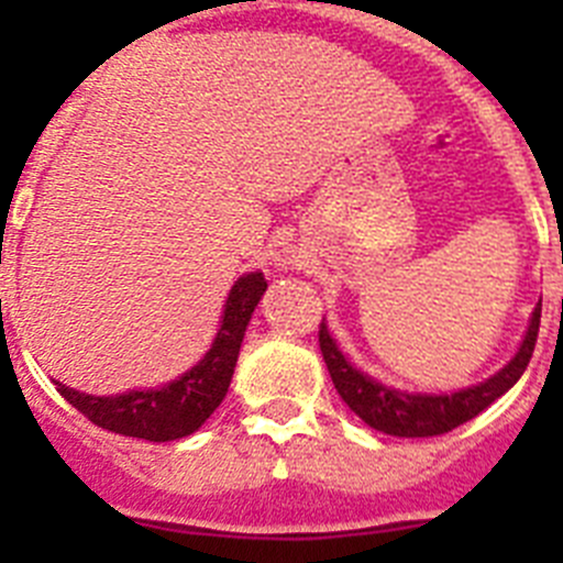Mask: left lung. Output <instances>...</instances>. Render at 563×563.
<instances>
[{
  "mask_svg": "<svg viewBox=\"0 0 563 563\" xmlns=\"http://www.w3.org/2000/svg\"><path fill=\"white\" fill-rule=\"evenodd\" d=\"M541 324V305L533 310L530 327L525 332L519 352L514 361L507 363L505 369L496 372L494 377H487L479 386H467V389L454 391V395H409V391L391 389L383 386L375 377L363 375L355 369L343 352L338 350V343L327 332V324L321 321L318 327V343H321V355H324L327 369H330L332 383H335L338 395L343 402L361 417L366 426L375 431L391 437H437L449 434L462 422L474 420L479 411H485L494 400H499L521 375H525L527 363L533 357L536 338H539Z\"/></svg>",
  "mask_w": 563,
  "mask_h": 563,
  "instance_id": "obj_1",
  "label": "left lung"
}]
</instances>
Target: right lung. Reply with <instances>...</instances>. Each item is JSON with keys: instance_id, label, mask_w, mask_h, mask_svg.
<instances>
[{"instance_id": "obj_1", "label": "right lung", "mask_w": 563, "mask_h": 563, "mask_svg": "<svg viewBox=\"0 0 563 563\" xmlns=\"http://www.w3.org/2000/svg\"><path fill=\"white\" fill-rule=\"evenodd\" d=\"M267 282L262 273H247L231 287L222 312L220 332L211 350L197 366L161 389L126 391L114 397H96L56 383L58 395L73 402L98 429L148 442H168L194 434L217 411L231 386L239 346L245 338L247 321L265 296Z\"/></svg>"}]
</instances>
